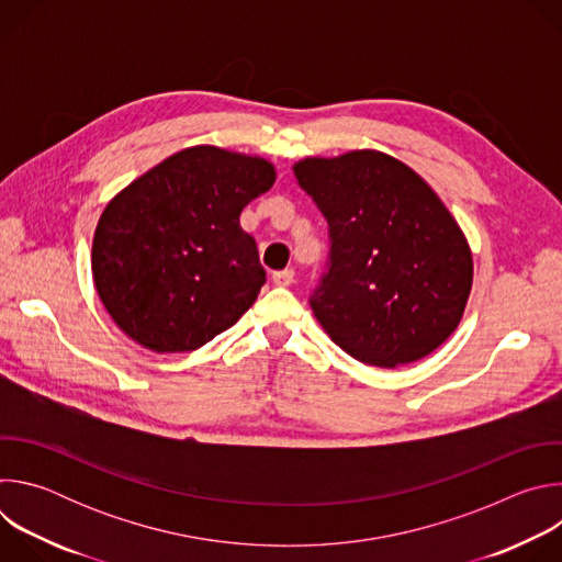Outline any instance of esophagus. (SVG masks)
I'll list each match as a JSON object with an SVG mask.
<instances>
[{"label": "esophagus", "mask_w": 562, "mask_h": 562, "mask_svg": "<svg viewBox=\"0 0 562 562\" xmlns=\"http://www.w3.org/2000/svg\"><path fill=\"white\" fill-rule=\"evenodd\" d=\"M293 280H295V271L293 269H284V271H276L273 273V282L278 286H291Z\"/></svg>", "instance_id": "obj_1"}]
</instances>
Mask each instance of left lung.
I'll list each match as a JSON object with an SVG mask.
<instances>
[{
  "label": "left lung",
  "mask_w": 562,
  "mask_h": 562,
  "mask_svg": "<svg viewBox=\"0 0 562 562\" xmlns=\"http://www.w3.org/2000/svg\"><path fill=\"white\" fill-rule=\"evenodd\" d=\"M329 222V271L311 308L364 364L393 369L436 351L464 313L473 262L436 191L400 159L362 148L293 165Z\"/></svg>",
  "instance_id": "left-lung-1"
}]
</instances>
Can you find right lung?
Listing matches in <instances>:
<instances>
[{
	"mask_svg": "<svg viewBox=\"0 0 562 562\" xmlns=\"http://www.w3.org/2000/svg\"><path fill=\"white\" fill-rule=\"evenodd\" d=\"M273 182L269 159L202 144L122 189L91 254L113 323L155 353L195 351L233 327L267 280L239 213Z\"/></svg>",
	"mask_w": 562,
	"mask_h": 562,
	"instance_id": "add662e5",
	"label": "right lung"
}]
</instances>
